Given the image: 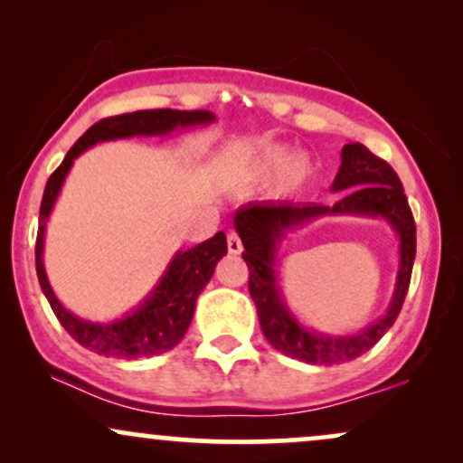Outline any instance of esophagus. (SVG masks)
Wrapping results in <instances>:
<instances>
[{
  "label": "esophagus",
  "mask_w": 463,
  "mask_h": 463,
  "mask_svg": "<svg viewBox=\"0 0 463 463\" xmlns=\"http://www.w3.org/2000/svg\"><path fill=\"white\" fill-rule=\"evenodd\" d=\"M228 252L231 254H241V250H243V243H241V239H239V235L235 231H231L228 232Z\"/></svg>",
  "instance_id": "34e87169"
}]
</instances>
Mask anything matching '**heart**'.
I'll list each match as a JSON object with an SVG mask.
<instances>
[{"label": "heart", "instance_id": "heart-1", "mask_svg": "<svg viewBox=\"0 0 463 463\" xmlns=\"http://www.w3.org/2000/svg\"><path fill=\"white\" fill-rule=\"evenodd\" d=\"M285 167L287 174H289V180L298 183V180L307 178L311 165L305 156H298V154L287 150V147H272V150L265 152L257 161V165H254V169H257L259 174H263V176H269V174L280 172V169Z\"/></svg>", "mask_w": 463, "mask_h": 463}]
</instances>
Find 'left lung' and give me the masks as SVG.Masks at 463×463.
Masks as SVG:
<instances>
[{"instance_id":"1","label":"left lung","mask_w":463,"mask_h":463,"mask_svg":"<svg viewBox=\"0 0 463 463\" xmlns=\"http://www.w3.org/2000/svg\"><path fill=\"white\" fill-rule=\"evenodd\" d=\"M339 195L333 204H294L287 200L248 202L237 211V235L248 263V289L257 307L259 324L276 350L311 365L346 364L374 346L396 322L405 302L416 259V224L401 178L383 158L361 143L342 147V165L331 191ZM324 214L383 216L399 235V274L391 307L376 323L354 335H324L307 329L286 307L278 285V248L286 232Z\"/></svg>"}]
</instances>
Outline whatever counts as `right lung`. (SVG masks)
Here are the masks:
<instances>
[{
    "instance_id": "right-lung-1",
    "label": "right lung",
    "mask_w": 463,
    "mask_h": 463,
    "mask_svg": "<svg viewBox=\"0 0 463 463\" xmlns=\"http://www.w3.org/2000/svg\"><path fill=\"white\" fill-rule=\"evenodd\" d=\"M213 121L215 115L211 110L172 109L137 110V113L106 117V119L93 124L73 143L71 150L67 152L56 172L47 180L43 200H41L39 232H36V276H39L41 289H43L52 311L56 313L58 322L65 326V331L76 339L80 346L104 354V357L117 359H143L172 350L187 333L195 311V300L213 276L217 261L228 252V246L224 232H217L215 237L206 239L195 248L178 250L161 280L146 296V300L139 302L137 309L126 313L119 320L89 322L73 316L56 298L43 265L47 220H50V213L54 209L56 198L73 161L89 147H93L95 143L132 139V137H161L178 128L206 126L213 124Z\"/></svg>"
}]
</instances>
